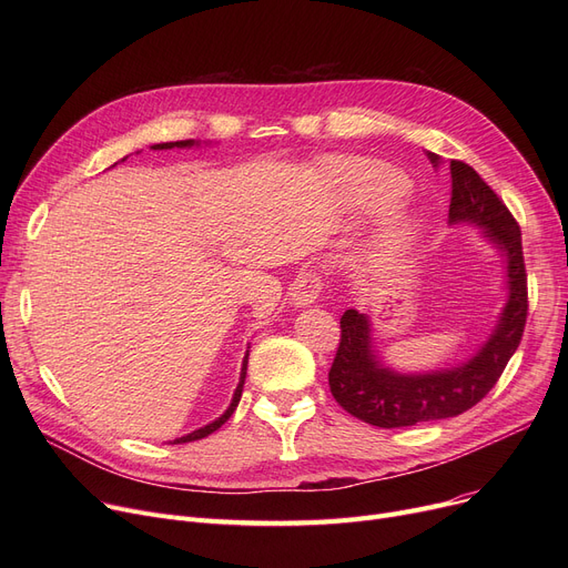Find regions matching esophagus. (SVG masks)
I'll list each match as a JSON object with an SVG mask.
<instances>
[{"instance_id": "esophagus-1", "label": "esophagus", "mask_w": 568, "mask_h": 568, "mask_svg": "<svg viewBox=\"0 0 568 568\" xmlns=\"http://www.w3.org/2000/svg\"><path fill=\"white\" fill-rule=\"evenodd\" d=\"M320 294H322V276L315 272H304L290 287V302L296 308H306L317 300Z\"/></svg>"}]
</instances>
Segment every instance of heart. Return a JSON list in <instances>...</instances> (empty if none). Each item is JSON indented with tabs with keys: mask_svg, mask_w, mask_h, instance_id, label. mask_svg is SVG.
Returning a JSON list of instances; mask_svg holds the SVG:
<instances>
[{
	"mask_svg": "<svg viewBox=\"0 0 568 568\" xmlns=\"http://www.w3.org/2000/svg\"><path fill=\"white\" fill-rule=\"evenodd\" d=\"M341 184L347 202L356 209H362V212H384V209H392L409 191V182L405 174H400L394 168H384L375 163L352 168L343 174ZM414 236L416 221L409 216H398L392 223L389 232H386V246L394 251L405 248L412 244Z\"/></svg>",
	"mask_w": 568,
	"mask_h": 568,
	"instance_id": "heart-1",
	"label": "heart"
}]
</instances>
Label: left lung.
Masks as SVG:
<instances>
[{
	"label": "left lung",
	"instance_id": "1",
	"mask_svg": "<svg viewBox=\"0 0 568 568\" xmlns=\"http://www.w3.org/2000/svg\"><path fill=\"white\" fill-rule=\"evenodd\" d=\"M437 168L439 156L428 154ZM449 223H474L504 255L506 300L488 341L460 366L430 373H396L379 362L366 313L345 311L341 343L329 371L336 403L377 428H403L458 416L479 403L520 345L527 322V274L520 225L471 165L452 161Z\"/></svg>",
	"mask_w": 568,
	"mask_h": 568
}]
</instances>
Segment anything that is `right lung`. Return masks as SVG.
<instances>
[{
    "mask_svg": "<svg viewBox=\"0 0 568 568\" xmlns=\"http://www.w3.org/2000/svg\"><path fill=\"white\" fill-rule=\"evenodd\" d=\"M193 144H197L195 140H179V142H161V144H154L152 149H172V146H193ZM124 161V159H122ZM246 366H248V349H246V356H244V364H242V375H239V384H236V389H234V396H232V403H230V407L219 416L216 422H212V424H206L204 428H197V430H193V433H189V435H184V437H176L174 439V444H184V442H195V439H202V437H206V435H212L214 430H219L230 416H232V412L236 409V405H239V400H242V392H244V379H246Z\"/></svg>",
    "mask_w": 568,
    "mask_h": 568,
    "instance_id": "add662e5",
    "label": "right lung"
}]
</instances>
